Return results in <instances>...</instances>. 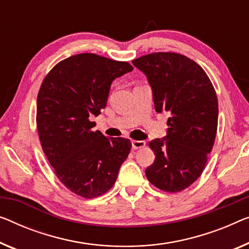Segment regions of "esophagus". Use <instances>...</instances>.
<instances>
[{"label": "esophagus", "instance_id": "34e87169", "mask_svg": "<svg viewBox=\"0 0 249 249\" xmlns=\"http://www.w3.org/2000/svg\"><path fill=\"white\" fill-rule=\"evenodd\" d=\"M145 142L144 141H132V146L134 150H139V148H142L145 146Z\"/></svg>", "mask_w": 249, "mask_h": 249}]
</instances>
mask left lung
Instances as JSON below:
<instances>
[{
  "label": "left lung",
  "instance_id": "obj_1",
  "mask_svg": "<svg viewBox=\"0 0 249 249\" xmlns=\"http://www.w3.org/2000/svg\"><path fill=\"white\" fill-rule=\"evenodd\" d=\"M153 92L155 110L169 115L166 136L148 143L154 152L147 180L166 192L191 185L205 169L218 125V99L209 77L190 58L154 53L134 59Z\"/></svg>",
  "mask_w": 249,
  "mask_h": 249
}]
</instances>
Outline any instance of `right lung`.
Returning <instances> with one entry per match:
<instances>
[{
    "instance_id": "right-lung-1",
    "label": "right lung",
    "mask_w": 249,
    "mask_h": 249,
    "mask_svg": "<svg viewBox=\"0 0 249 249\" xmlns=\"http://www.w3.org/2000/svg\"><path fill=\"white\" fill-rule=\"evenodd\" d=\"M133 70L126 61L95 53L71 55L44 77L36 98V128L42 150L61 183L83 198L106 194L131 151L123 137L94 132L110 85Z\"/></svg>"
}]
</instances>
